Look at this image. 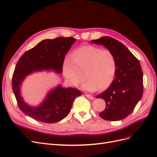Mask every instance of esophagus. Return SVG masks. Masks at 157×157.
<instances>
[{"mask_svg":"<svg viewBox=\"0 0 157 157\" xmlns=\"http://www.w3.org/2000/svg\"><path fill=\"white\" fill-rule=\"evenodd\" d=\"M86 96L88 98H89V99H93L94 98V96H91V95L90 94H86Z\"/></svg>","mask_w":157,"mask_h":157,"instance_id":"1","label":"esophagus"}]
</instances>
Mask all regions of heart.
<instances>
[{"label":"heart","mask_w":157,"mask_h":157,"mask_svg":"<svg viewBox=\"0 0 157 157\" xmlns=\"http://www.w3.org/2000/svg\"><path fill=\"white\" fill-rule=\"evenodd\" d=\"M84 71L86 79L82 88L94 91L98 88L105 89L113 81L117 71L115 55L109 49H101L94 45H82L75 49L63 64V73L73 86L83 79Z\"/></svg>","instance_id":"b5f03b06"}]
</instances>
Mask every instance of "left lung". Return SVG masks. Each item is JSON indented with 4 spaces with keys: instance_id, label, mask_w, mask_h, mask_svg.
Here are the masks:
<instances>
[{
    "instance_id": "left-lung-1",
    "label": "left lung",
    "mask_w": 157,
    "mask_h": 157,
    "mask_svg": "<svg viewBox=\"0 0 157 157\" xmlns=\"http://www.w3.org/2000/svg\"><path fill=\"white\" fill-rule=\"evenodd\" d=\"M91 42L110 50L117 62L115 79L105 91L97 96L106 103L105 110L99 115L107 121L124 119L134 110L143 94V72L140 61L124 44L111 36H103Z\"/></svg>"
}]
</instances>
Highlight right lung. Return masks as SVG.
<instances>
[{
    "mask_svg": "<svg viewBox=\"0 0 157 157\" xmlns=\"http://www.w3.org/2000/svg\"><path fill=\"white\" fill-rule=\"evenodd\" d=\"M75 40L74 37L44 40L26 51L18 60L13 73L12 86L19 108L27 116L45 123L59 122L67 116L75 98L82 95L77 88L59 86L52 90L39 107L33 108L23 101L20 92L22 80L33 71L52 69L58 73H62L65 56Z\"/></svg>",
    "mask_w": 157,
    "mask_h": 157,
    "instance_id": "right-lung-1",
    "label": "right lung"
}]
</instances>
